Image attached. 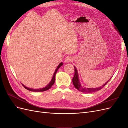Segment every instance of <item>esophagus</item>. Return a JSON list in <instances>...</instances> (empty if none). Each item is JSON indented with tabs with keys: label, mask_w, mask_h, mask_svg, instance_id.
I'll return each instance as SVG.
<instances>
[{
	"label": "esophagus",
	"mask_w": 128,
	"mask_h": 128,
	"mask_svg": "<svg viewBox=\"0 0 128 128\" xmlns=\"http://www.w3.org/2000/svg\"><path fill=\"white\" fill-rule=\"evenodd\" d=\"M73 61V58L72 56H68L65 58L66 62H72Z\"/></svg>",
	"instance_id": "34e87169"
}]
</instances>
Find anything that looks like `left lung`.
Returning <instances> with one entry per match:
<instances>
[{"label":"left lung","mask_w":128,"mask_h":128,"mask_svg":"<svg viewBox=\"0 0 128 128\" xmlns=\"http://www.w3.org/2000/svg\"><path fill=\"white\" fill-rule=\"evenodd\" d=\"M74 69H75V74H74V76L72 80V83L74 84V86L76 88H77L78 91H81L82 92L90 93V92H96V91H99L100 90H101L102 88L104 86H105V85L108 83V81L110 80L105 84H104L102 86H100L99 88H83L82 87V86H80V83L79 82L78 74H77V69H76V68L75 66H74Z\"/></svg>","instance_id":"8db88e82"}]
</instances>
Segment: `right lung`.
Returning <instances> with one entry per match:
<instances>
[{"mask_svg": "<svg viewBox=\"0 0 128 128\" xmlns=\"http://www.w3.org/2000/svg\"><path fill=\"white\" fill-rule=\"evenodd\" d=\"M62 64H63L62 62H61V63L59 64V66H58L57 67V68H56V70L54 73V75H53V77H52V80H51V82H50V83L48 85V86H46L45 88H40V89H33V88H27V87L25 86H24V85L22 84V85L23 86H24V88H25L27 89V90H28L31 91H34V92H42V91H46V90H48V89H50V88H51L52 87V86L54 84V82H55V77H56V72H57V71H58V69H59L61 66H62Z\"/></svg>", "mask_w": 128, "mask_h": 128, "instance_id": "right-lung-1", "label": "right lung"}]
</instances>
